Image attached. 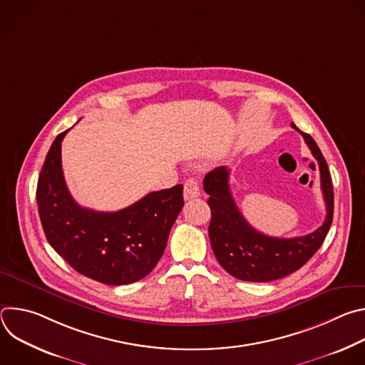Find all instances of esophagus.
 <instances>
[{
  "mask_svg": "<svg viewBox=\"0 0 365 365\" xmlns=\"http://www.w3.org/2000/svg\"><path fill=\"white\" fill-rule=\"evenodd\" d=\"M200 195V189H199V183L195 178H189L185 182V189H183V197L185 200H190L195 199Z\"/></svg>",
  "mask_w": 365,
  "mask_h": 365,
  "instance_id": "34e87169",
  "label": "esophagus"
}]
</instances>
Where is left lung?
Returning a JSON list of instances; mask_svg holds the SVG:
<instances>
[{
	"instance_id": "8db88e82",
	"label": "left lung",
	"mask_w": 365,
	"mask_h": 365,
	"mask_svg": "<svg viewBox=\"0 0 365 365\" xmlns=\"http://www.w3.org/2000/svg\"><path fill=\"white\" fill-rule=\"evenodd\" d=\"M302 134L318 160L321 187L327 205V218L314 232L294 238H276L254 230L240 212L230 189V169L217 168L203 179L211 207L210 240L218 263L234 277L244 282H272L289 276L306 264L322 245L334 217V189L327 160L309 134Z\"/></svg>"
}]
</instances>
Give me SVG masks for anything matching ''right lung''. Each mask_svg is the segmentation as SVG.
Returning a JSON list of instances; mask_svg holds the SVG:
<instances>
[{"label": "right lung", "instance_id": "obj_1", "mask_svg": "<svg viewBox=\"0 0 365 365\" xmlns=\"http://www.w3.org/2000/svg\"><path fill=\"white\" fill-rule=\"evenodd\" d=\"M69 130L51 144L37 182V206L48 244L78 273L121 286L145 277L162 258L183 207V186L151 192L117 212L82 207L71 196L61 147Z\"/></svg>", "mask_w": 365, "mask_h": 365}]
</instances>
